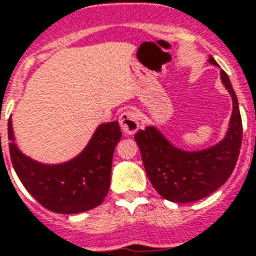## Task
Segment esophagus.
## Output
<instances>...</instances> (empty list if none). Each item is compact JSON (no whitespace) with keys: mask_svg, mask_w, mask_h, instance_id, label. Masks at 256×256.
<instances>
[{"mask_svg":"<svg viewBox=\"0 0 256 256\" xmlns=\"http://www.w3.org/2000/svg\"><path fill=\"white\" fill-rule=\"evenodd\" d=\"M120 124L124 134H126V136H132L140 128V118H138V114L132 110L124 111L120 114Z\"/></svg>","mask_w":256,"mask_h":256,"instance_id":"obj_1","label":"esophagus"}]
</instances>
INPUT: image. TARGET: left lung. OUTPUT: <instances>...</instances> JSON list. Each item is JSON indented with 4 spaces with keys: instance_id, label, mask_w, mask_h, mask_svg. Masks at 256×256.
Returning a JSON list of instances; mask_svg holds the SVG:
<instances>
[{
    "instance_id": "8db88e82",
    "label": "left lung",
    "mask_w": 256,
    "mask_h": 256,
    "mask_svg": "<svg viewBox=\"0 0 256 256\" xmlns=\"http://www.w3.org/2000/svg\"><path fill=\"white\" fill-rule=\"evenodd\" d=\"M210 62L218 66L214 58ZM220 75L231 94L234 110L227 136L218 145L202 152H184L150 126L134 136L150 182L169 202H192L206 198L228 180L236 165L243 132L240 111L230 78L224 71Z\"/></svg>"
}]
</instances>
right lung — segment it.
Instances as JSON below:
<instances>
[{
    "label": "right lung",
    "instance_id": "right-lung-1",
    "mask_svg": "<svg viewBox=\"0 0 256 256\" xmlns=\"http://www.w3.org/2000/svg\"><path fill=\"white\" fill-rule=\"evenodd\" d=\"M120 136L118 122L100 124L76 158L60 165H42L20 152L10 120L8 122L9 153L16 173L33 198L56 214H79L102 204L110 188L112 156Z\"/></svg>",
    "mask_w": 256,
    "mask_h": 256
}]
</instances>
